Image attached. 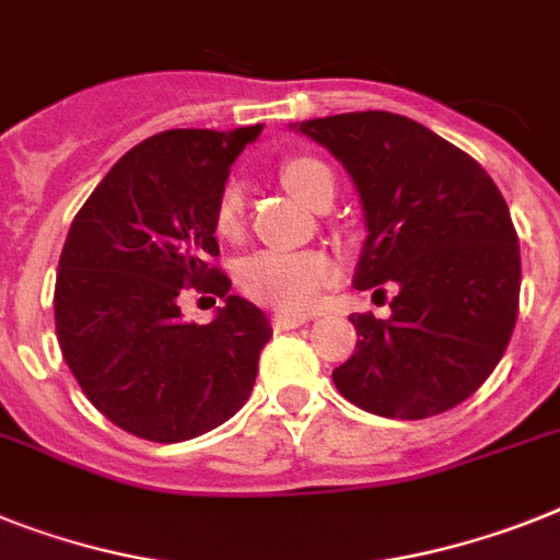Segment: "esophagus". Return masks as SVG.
Here are the masks:
<instances>
[{
  "label": "esophagus",
  "mask_w": 560,
  "mask_h": 560,
  "mask_svg": "<svg viewBox=\"0 0 560 560\" xmlns=\"http://www.w3.org/2000/svg\"><path fill=\"white\" fill-rule=\"evenodd\" d=\"M307 322V316H295V313H276L272 316V327L276 330H295V327H302Z\"/></svg>",
  "instance_id": "esophagus-1"
}]
</instances>
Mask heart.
<instances>
[{"mask_svg":"<svg viewBox=\"0 0 560 560\" xmlns=\"http://www.w3.org/2000/svg\"><path fill=\"white\" fill-rule=\"evenodd\" d=\"M279 176L284 187L310 208L336 192L330 167L313 156L284 159ZM242 228L244 192L236 182H230L215 201V233L222 238H238ZM330 279L332 258L324 250H261L238 265V288L256 302L281 310H307Z\"/></svg>","mask_w":560,"mask_h":560,"instance_id":"heart-1","label":"heart"}]
</instances>
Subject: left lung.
I'll return each instance as SVG.
<instances>
[{
	"instance_id": "8db88e82",
	"label": "left lung",
	"mask_w": 560,
	"mask_h": 560,
	"mask_svg": "<svg viewBox=\"0 0 560 560\" xmlns=\"http://www.w3.org/2000/svg\"><path fill=\"white\" fill-rule=\"evenodd\" d=\"M359 187L370 236L355 288L396 284L393 316L352 313L338 393L384 418L441 416L481 387L518 318L521 250L504 196L476 159L387 110L299 125Z\"/></svg>"
}]
</instances>
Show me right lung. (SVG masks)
Instances as JSON below:
<instances>
[{"mask_svg": "<svg viewBox=\"0 0 560 560\" xmlns=\"http://www.w3.org/2000/svg\"><path fill=\"white\" fill-rule=\"evenodd\" d=\"M261 125L164 130L128 150L65 238L54 290L59 350L88 401L136 439L176 444L224 424L250 398L272 330L213 258L215 201ZM225 299L210 325L177 295Z\"/></svg>", "mask_w": 560, "mask_h": 560, "instance_id": "right-lung-1", "label": "right lung"}]
</instances>
